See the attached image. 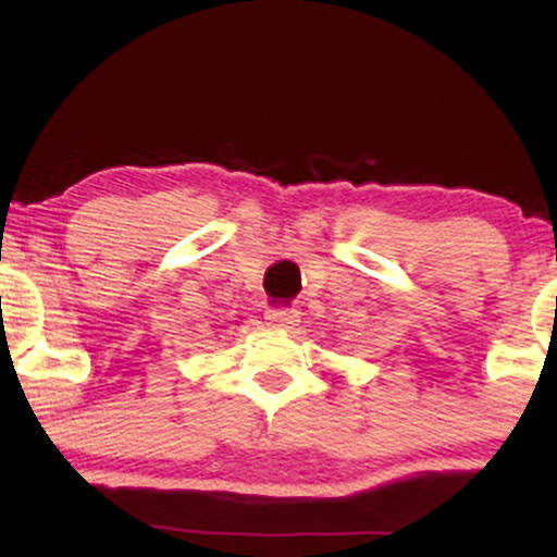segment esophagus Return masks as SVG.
<instances>
[{
	"instance_id": "1",
	"label": "esophagus",
	"mask_w": 557,
	"mask_h": 557,
	"mask_svg": "<svg viewBox=\"0 0 557 557\" xmlns=\"http://www.w3.org/2000/svg\"><path fill=\"white\" fill-rule=\"evenodd\" d=\"M300 311L293 309V306H274V309H267V322L272 324V327H280V330H287L293 327V324L298 322Z\"/></svg>"
}]
</instances>
